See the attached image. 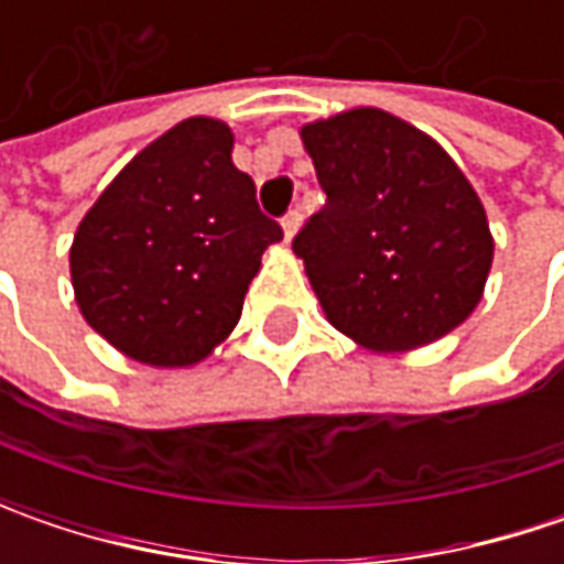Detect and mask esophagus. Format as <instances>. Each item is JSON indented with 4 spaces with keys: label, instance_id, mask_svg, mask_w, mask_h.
<instances>
[{
    "label": "esophagus",
    "instance_id": "1",
    "mask_svg": "<svg viewBox=\"0 0 564 564\" xmlns=\"http://www.w3.org/2000/svg\"><path fill=\"white\" fill-rule=\"evenodd\" d=\"M301 219H304V213H301L297 206L285 213V219H282V231H285V238H289V241H292V238H294V231L301 228Z\"/></svg>",
    "mask_w": 564,
    "mask_h": 564
}]
</instances>
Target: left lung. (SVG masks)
Listing matches in <instances>:
<instances>
[{
  "label": "left lung",
  "instance_id": "8db88e82",
  "mask_svg": "<svg viewBox=\"0 0 564 564\" xmlns=\"http://www.w3.org/2000/svg\"><path fill=\"white\" fill-rule=\"evenodd\" d=\"M326 204L294 235L329 323L370 351L462 326L489 267L487 213L440 143L382 109L301 128Z\"/></svg>",
  "mask_w": 564,
  "mask_h": 564
}]
</instances>
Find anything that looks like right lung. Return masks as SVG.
<instances>
[{
	"mask_svg": "<svg viewBox=\"0 0 564 564\" xmlns=\"http://www.w3.org/2000/svg\"><path fill=\"white\" fill-rule=\"evenodd\" d=\"M231 131L185 119L99 194L72 245L84 319L121 355L191 367L235 329L263 250L282 226L231 163Z\"/></svg>",
	"mask_w": 564,
	"mask_h": 564,
	"instance_id": "obj_1",
	"label": "right lung"
}]
</instances>
